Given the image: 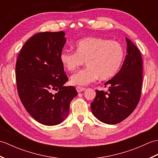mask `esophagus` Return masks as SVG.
Listing matches in <instances>:
<instances>
[{
  "label": "esophagus",
  "mask_w": 158,
  "mask_h": 158,
  "mask_svg": "<svg viewBox=\"0 0 158 158\" xmlns=\"http://www.w3.org/2000/svg\"><path fill=\"white\" fill-rule=\"evenodd\" d=\"M76 89H77V92H81L83 91H84L85 88H81V87H79V86H77V87H76Z\"/></svg>",
  "instance_id": "34e87169"
}]
</instances>
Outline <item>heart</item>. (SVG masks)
Returning a JSON list of instances; mask_svg holds the SVG:
<instances>
[{
    "label": "heart",
    "mask_w": 158,
    "mask_h": 158,
    "mask_svg": "<svg viewBox=\"0 0 158 158\" xmlns=\"http://www.w3.org/2000/svg\"><path fill=\"white\" fill-rule=\"evenodd\" d=\"M76 52L64 50L60 54L62 65L73 71L85 62L87 68L74 73L70 81L74 85H86L100 80H108L119 71L124 58V48L118 41L88 37L75 45Z\"/></svg>",
    "instance_id": "1"
}]
</instances>
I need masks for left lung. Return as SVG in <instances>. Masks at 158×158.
I'll return each mask as SVG.
<instances>
[{
	"mask_svg": "<svg viewBox=\"0 0 158 158\" xmlns=\"http://www.w3.org/2000/svg\"><path fill=\"white\" fill-rule=\"evenodd\" d=\"M127 55L119 71L105 83L107 91L96 90L91 103L93 115L107 124L118 123L139 104L143 82V60L137 47L126 38Z\"/></svg>",
	"mask_w": 158,
	"mask_h": 158,
	"instance_id": "left-lung-1",
	"label": "left lung"
}]
</instances>
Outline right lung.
I'll list each match as a JSON object with an SVG mask.
<instances>
[{
	"label": "right lung",
	"mask_w": 158,
	"mask_h": 158,
	"mask_svg": "<svg viewBox=\"0 0 158 158\" xmlns=\"http://www.w3.org/2000/svg\"><path fill=\"white\" fill-rule=\"evenodd\" d=\"M64 35V31L35 34L23 45L16 61L21 102L33 118L46 126L62 122L77 95L75 87L63 85L69 80L60 60Z\"/></svg>",
	"instance_id": "right-lung-1"
}]
</instances>
